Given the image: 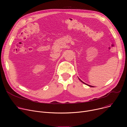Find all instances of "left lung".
<instances>
[{
  "label": "left lung",
  "instance_id": "obj_1",
  "mask_svg": "<svg viewBox=\"0 0 127 127\" xmlns=\"http://www.w3.org/2000/svg\"><path fill=\"white\" fill-rule=\"evenodd\" d=\"M79 80H80V81H81V82H82V81H81V80H80V79H79ZM83 82V83H84V84H86V85H88V86H90V87H94V86H92V85H88V84H86V83H84V82Z\"/></svg>",
  "mask_w": 127,
  "mask_h": 127
}]
</instances>
